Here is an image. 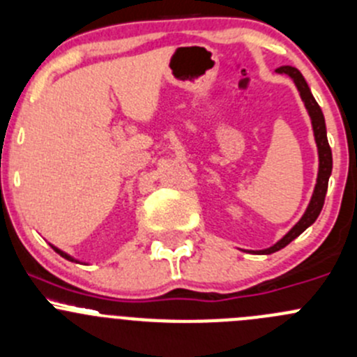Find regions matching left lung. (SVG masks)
<instances>
[{
  "mask_svg": "<svg viewBox=\"0 0 357 357\" xmlns=\"http://www.w3.org/2000/svg\"><path fill=\"white\" fill-rule=\"evenodd\" d=\"M278 73L281 74H288L291 79L295 81L297 84L298 91H300V97H302L303 104H305L307 111H309L310 116V121H312V130H314V137H316V144H317V153H319V172H317V183L314 187V194L310 197V203L307 206L305 213L303 217L300 218L297 224L294 225L290 232L284 236L283 239L276 243L274 246L271 248L262 250L259 253H269L278 252V250L284 248L287 245H290L295 238H298L303 231H305L309 225H312L316 222V218L319 217L321 210H323V204H324V196H326V190H328V178L331 175V167H333V160H331V149H330V144H328V137H326V125H324V116L321 107L317 105L316 98L312 97L310 93V88L307 84V81L303 79L302 73L298 69L291 66H283V67H278Z\"/></svg>",
  "mask_w": 357,
  "mask_h": 357,
  "instance_id": "1",
  "label": "left lung"
}]
</instances>
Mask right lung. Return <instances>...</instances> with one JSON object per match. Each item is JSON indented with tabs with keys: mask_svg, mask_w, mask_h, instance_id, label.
<instances>
[{
	"mask_svg": "<svg viewBox=\"0 0 357 357\" xmlns=\"http://www.w3.org/2000/svg\"><path fill=\"white\" fill-rule=\"evenodd\" d=\"M52 248H54V250H55V252H57L60 257H63V259H67V260H70V262H74V259H73V257H69V255H67V253H63V252H62V250L55 248V246H52Z\"/></svg>",
	"mask_w": 357,
	"mask_h": 357,
	"instance_id": "obj_1",
	"label": "right lung"
}]
</instances>
